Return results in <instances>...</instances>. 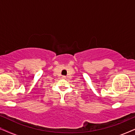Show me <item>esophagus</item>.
<instances>
[{"label": "esophagus", "instance_id": "1", "mask_svg": "<svg viewBox=\"0 0 135 135\" xmlns=\"http://www.w3.org/2000/svg\"><path fill=\"white\" fill-rule=\"evenodd\" d=\"M66 77L65 76V75H63V76L62 77V79H66Z\"/></svg>", "mask_w": 135, "mask_h": 135}]
</instances>
